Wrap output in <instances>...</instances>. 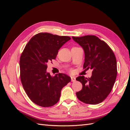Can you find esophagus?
<instances>
[{"label": "esophagus", "mask_w": 130, "mask_h": 130, "mask_svg": "<svg viewBox=\"0 0 130 130\" xmlns=\"http://www.w3.org/2000/svg\"><path fill=\"white\" fill-rule=\"evenodd\" d=\"M71 80L72 82H74L75 81V77L74 76H71Z\"/></svg>", "instance_id": "1"}]
</instances>
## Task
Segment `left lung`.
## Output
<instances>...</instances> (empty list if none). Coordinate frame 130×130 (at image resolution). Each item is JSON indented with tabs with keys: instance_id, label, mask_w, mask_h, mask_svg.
Here are the masks:
<instances>
[{
	"instance_id": "left-lung-1",
	"label": "left lung",
	"mask_w": 130,
	"mask_h": 130,
	"mask_svg": "<svg viewBox=\"0 0 130 130\" xmlns=\"http://www.w3.org/2000/svg\"><path fill=\"white\" fill-rule=\"evenodd\" d=\"M72 38L84 50V68L93 69L90 77L79 76L76 78L82 84L76 96L85 104H99L107 97L115 83L117 75L115 55L107 43L94 35Z\"/></svg>"
}]
</instances>
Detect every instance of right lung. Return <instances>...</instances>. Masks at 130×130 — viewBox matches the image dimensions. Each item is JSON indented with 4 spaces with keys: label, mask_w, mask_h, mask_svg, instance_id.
Wrapping results in <instances>:
<instances>
[{
    "label": "right lung",
    "mask_w": 130,
    "mask_h": 130,
    "mask_svg": "<svg viewBox=\"0 0 130 130\" xmlns=\"http://www.w3.org/2000/svg\"><path fill=\"white\" fill-rule=\"evenodd\" d=\"M71 38L39 33L31 38L21 54V80L27 95L41 107H51L58 101L61 91L71 81L63 73L52 76L47 64L56 57L58 50Z\"/></svg>",
    "instance_id": "obj_1"
}]
</instances>
